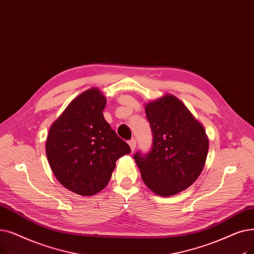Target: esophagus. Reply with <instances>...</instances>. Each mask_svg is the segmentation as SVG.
<instances>
[{"label": "esophagus", "instance_id": "34e87169", "mask_svg": "<svg viewBox=\"0 0 254 254\" xmlns=\"http://www.w3.org/2000/svg\"><path fill=\"white\" fill-rule=\"evenodd\" d=\"M128 144H129V147H130V149H131V151H133L135 148H136V145H137V140L136 139H130L129 141H128Z\"/></svg>", "mask_w": 254, "mask_h": 254}]
</instances>
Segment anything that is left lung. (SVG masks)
Here are the masks:
<instances>
[{"label":"left lung","mask_w":254,"mask_h":254,"mask_svg":"<svg viewBox=\"0 0 254 254\" xmlns=\"http://www.w3.org/2000/svg\"><path fill=\"white\" fill-rule=\"evenodd\" d=\"M152 134L147 153L134 159L143 182L161 196H171L190 187L201 173L208 150L203 127L173 95L145 107Z\"/></svg>","instance_id":"obj_1"}]
</instances>
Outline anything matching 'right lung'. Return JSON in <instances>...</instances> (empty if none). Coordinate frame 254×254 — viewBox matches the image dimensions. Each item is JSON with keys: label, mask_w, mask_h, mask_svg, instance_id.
Listing matches in <instances>:
<instances>
[{"label": "right lung", "mask_w": 254, "mask_h": 254, "mask_svg": "<svg viewBox=\"0 0 254 254\" xmlns=\"http://www.w3.org/2000/svg\"><path fill=\"white\" fill-rule=\"evenodd\" d=\"M106 98L89 89L69 104L50 128L47 157L57 180L76 194L91 196L108 185L116 161L130 152L104 118Z\"/></svg>", "instance_id": "add662e5"}]
</instances>
